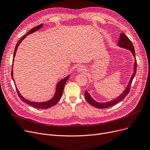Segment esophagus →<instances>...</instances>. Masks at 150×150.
I'll return each mask as SVG.
<instances>
[{
	"label": "esophagus",
	"mask_w": 150,
	"mask_h": 150,
	"mask_svg": "<svg viewBox=\"0 0 150 150\" xmlns=\"http://www.w3.org/2000/svg\"><path fill=\"white\" fill-rule=\"evenodd\" d=\"M85 68H84V66H79V67H78V68H77V72H84L85 71Z\"/></svg>",
	"instance_id": "34e87169"
}]
</instances>
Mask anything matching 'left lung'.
Wrapping results in <instances>:
<instances>
[{"mask_svg": "<svg viewBox=\"0 0 150 150\" xmlns=\"http://www.w3.org/2000/svg\"><path fill=\"white\" fill-rule=\"evenodd\" d=\"M117 46L119 47H121L122 48H124L126 49L129 50L132 53L135 60H134V63L133 64V72L132 74V75L130 78V79L126 87V88L124 89V91L122 92V93L119 95V96L116 97L115 99H112V100L108 102H106V103H99L98 102L96 101H95V99H93L92 96H91L88 93V92L87 91V90L85 92V98L87 100V101L92 105H93V107L98 108H108L110 107H112L114 105H115L116 104L119 103L120 101H121L122 100L125 98V97L127 95V94L128 93L129 91V87H130V86L132 84L133 79L136 75V67H137V63H136V57H135V51H134V46L132 44V43L131 42V41L129 40V39L124 34V33H122L120 34V37L119 38V41H118V43H117Z\"/></svg>", "mask_w": 150, "mask_h": 150, "instance_id": "obj_1", "label": "left lung"}]
</instances>
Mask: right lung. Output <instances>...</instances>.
Returning <instances> with one entry per match:
<instances>
[{"mask_svg":"<svg viewBox=\"0 0 150 150\" xmlns=\"http://www.w3.org/2000/svg\"><path fill=\"white\" fill-rule=\"evenodd\" d=\"M43 25V23L42 24H40V25H38L34 28H33L32 29L30 30V31L25 35L23 36L20 40L18 42V43H17L16 47H15V49H14V55H13V63L14 62V57L16 56V52H17V49L18 48V46H19V45L21 44V43L22 42L23 40H24L26 37L29 35V34H31L34 32H35L36 31H37V30L40 29L41 28H42ZM13 71H12L11 72V76H12V78L14 81V78H13ZM70 75H68L67 76H66L65 78H63L62 79H61L60 81H59L57 84V86H56V89H55V94L54 95V96L51 99H49V100L48 101H45V102H33V101H29L28 99H25L21 94V93L19 92L18 88H17L16 87V91L17 92V93H18V96L20 97V98H21V100L23 102H25V103L31 105L35 108H40V109H46V108H50L51 107L54 105H55L58 101L59 99H60L62 96V94H63V90H64V86H65V84L67 82V81L68 80V79L69 78Z\"/></svg>","mask_w":150,"mask_h":150,"instance_id":"add662e5","label":"right lung"}]
</instances>
